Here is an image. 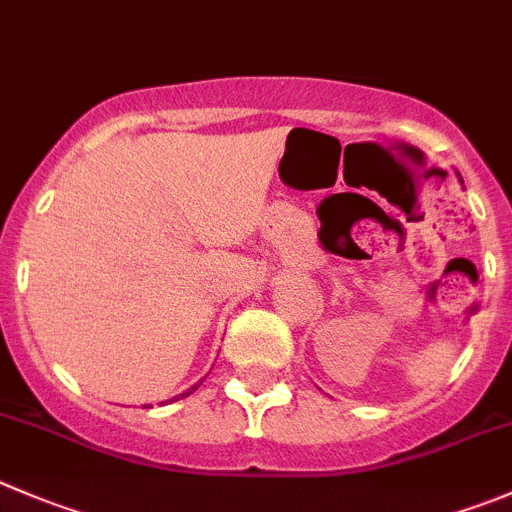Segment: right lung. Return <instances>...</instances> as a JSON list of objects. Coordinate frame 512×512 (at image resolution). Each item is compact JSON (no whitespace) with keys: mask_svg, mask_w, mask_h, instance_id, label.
Returning <instances> with one entry per match:
<instances>
[{"mask_svg":"<svg viewBox=\"0 0 512 512\" xmlns=\"http://www.w3.org/2000/svg\"><path fill=\"white\" fill-rule=\"evenodd\" d=\"M197 388H200V382H197V385H195V388H192V390H197ZM192 390H187V393H185V395H190V393H192ZM145 408H152V405H145Z\"/></svg>","mask_w":512,"mask_h":512,"instance_id":"1","label":"right lung"}]
</instances>
